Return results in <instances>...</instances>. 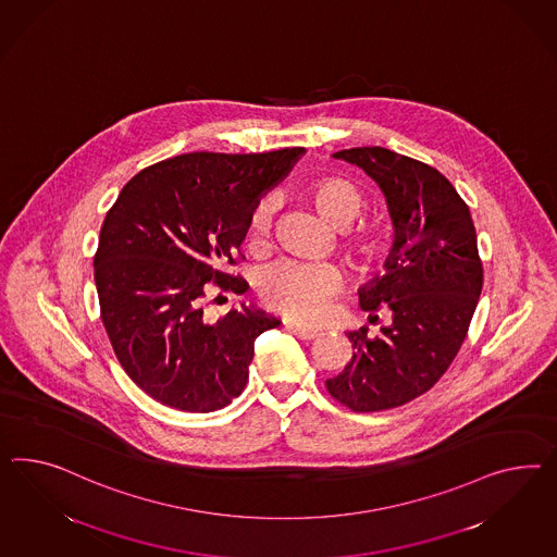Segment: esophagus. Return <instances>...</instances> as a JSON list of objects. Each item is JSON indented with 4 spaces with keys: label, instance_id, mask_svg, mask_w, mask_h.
Returning <instances> with one entry per match:
<instances>
[{
    "label": "esophagus",
    "instance_id": "obj_1",
    "mask_svg": "<svg viewBox=\"0 0 557 557\" xmlns=\"http://www.w3.org/2000/svg\"><path fill=\"white\" fill-rule=\"evenodd\" d=\"M286 329L292 334H296L301 341H314V338H318V334H320L314 329H304V326H298V324H286Z\"/></svg>",
    "mask_w": 557,
    "mask_h": 557
}]
</instances>
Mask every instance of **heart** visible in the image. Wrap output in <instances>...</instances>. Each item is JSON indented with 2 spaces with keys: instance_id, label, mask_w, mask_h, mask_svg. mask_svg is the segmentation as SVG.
<instances>
[{
  "instance_id": "heart-1",
  "label": "heart",
  "mask_w": 557,
  "mask_h": 557,
  "mask_svg": "<svg viewBox=\"0 0 557 557\" xmlns=\"http://www.w3.org/2000/svg\"><path fill=\"white\" fill-rule=\"evenodd\" d=\"M304 200L318 221L332 231H345L352 225L362 209L364 196L345 178H322L314 182ZM273 202L261 198L249 212L245 223V247L259 256L270 243ZM338 249L352 270L369 273L385 263L389 256V233L383 226H367L348 231ZM341 292V275L329 265H300V263H273L259 271L256 277L257 298L265 308L286 317L287 320L314 324L326 314L331 301Z\"/></svg>"
}]
</instances>
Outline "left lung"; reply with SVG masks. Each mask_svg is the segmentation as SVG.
Segmentation results:
<instances>
[{"mask_svg":"<svg viewBox=\"0 0 557 557\" xmlns=\"http://www.w3.org/2000/svg\"><path fill=\"white\" fill-rule=\"evenodd\" d=\"M359 165L387 200L395 239L385 275L359 289L362 310L392 324L348 332L352 359L326 389L352 411L399 407L432 389L467 338L481 298L482 261L467 202L436 168L385 148L336 151Z\"/></svg>","mask_w":557,"mask_h":557,"instance_id":"1","label":"left lung"}]
</instances>
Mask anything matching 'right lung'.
<instances>
[{
	"mask_svg": "<svg viewBox=\"0 0 557 557\" xmlns=\"http://www.w3.org/2000/svg\"><path fill=\"white\" fill-rule=\"evenodd\" d=\"M301 153H182L144 168L107 212L92 261L101 320L123 371L156 401L209 413L245 389L256 338L280 320L240 304L207 322L202 306L211 282L249 287L223 268Z\"/></svg>",
	"mask_w": 557,
	"mask_h": 557,
	"instance_id": "obj_1",
	"label": "right lung"
}]
</instances>
